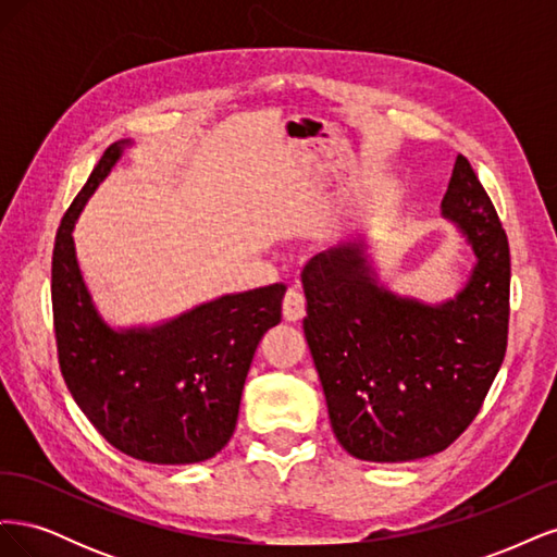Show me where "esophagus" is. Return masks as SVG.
<instances>
[{"mask_svg":"<svg viewBox=\"0 0 557 557\" xmlns=\"http://www.w3.org/2000/svg\"><path fill=\"white\" fill-rule=\"evenodd\" d=\"M307 313V299L297 288H290L283 297V318L288 323H297V320L305 318Z\"/></svg>","mask_w":557,"mask_h":557,"instance_id":"obj_1","label":"esophagus"}]
</instances>
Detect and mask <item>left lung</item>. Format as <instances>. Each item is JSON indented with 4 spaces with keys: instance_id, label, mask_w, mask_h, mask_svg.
Masks as SVG:
<instances>
[{
    "instance_id": "left-lung-1",
    "label": "left lung",
    "mask_w": 557,
    "mask_h": 557,
    "mask_svg": "<svg viewBox=\"0 0 557 557\" xmlns=\"http://www.w3.org/2000/svg\"><path fill=\"white\" fill-rule=\"evenodd\" d=\"M442 215L476 262L455 297L436 305L379 283L362 237L301 269L305 336L330 423L358 460L407 462L448 448L479 413L507 352L509 242L462 156Z\"/></svg>"
}]
</instances>
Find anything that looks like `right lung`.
I'll return each mask as SVG.
<instances>
[{
	"mask_svg": "<svg viewBox=\"0 0 557 557\" xmlns=\"http://www.w3.org/2000/svg\"><path fill=\"white\" fill-rule=\"evenodd\" d=\"M132 139L111 144L64 213L53 250V320L66 387L104 440L153 465L205 462L234 432L264 332L285 285L215 297L158 325L111 327L83 281L74 227Z\"/></svg>",
	"mask_w": 557,
	"mask_h": 557,
	"instance_id": "obj_1",
	"label": "right lung"
}]
</instances>
